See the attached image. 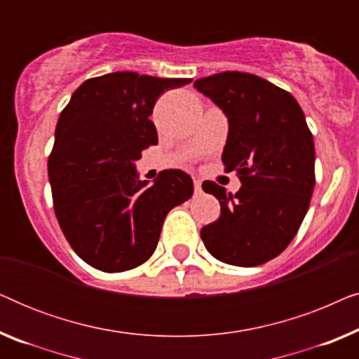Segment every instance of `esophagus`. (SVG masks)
I'll return each mask as SVG.
<instances>
[{
  "label": "esophagus",
  "instance_id": "esophagus-1",
  "mask_svg": "<svg viewBox=\"0 0 359 359\" xmlns=\"http://www.w3.org/2000/svg\"><path fill=\"white\" fill-rule=\"evenodd\" d=\"M193 183H194V191H196V193H201V181L194 178Z\"/></svg>",
  "mask_w": 359,
  "mask_h": 359
}]
</instances>
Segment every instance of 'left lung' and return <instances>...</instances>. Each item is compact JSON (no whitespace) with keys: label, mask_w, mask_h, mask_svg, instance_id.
Segmentation results:
<instances>
[{"label":"left lung","mask_w":359,"mask_h":359,"mask_svg":"<svg viewBox=\"0 0 359 359\" xmlns=\"http://www.w3.org/2000/svg\"><path fill=\"white\" fill-rule=\"evenodd\" d=\"M194 88L229 117L222 163L242 183L235 194L203 183L220 215L201 238L219 262L258 266L286 250L306 217L316 186L312 132L291 93L252 73H215Z\"/></svg>","instance_id":"8db88e82"}]
</instances>
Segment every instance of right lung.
I'll use <instances>...</instances> for the list:
<instances>
[{
	"mask_svg": "<svg viewBox=\"0 0 359 359\" xmlns=\"http://www.w3.org/2000/svg\"><path fill=\"white\" fill-rule=\"evenodd\" d=\"M191 78L116 72L90 78L58 117L48 155L53 209L70 247L106 273L137 268L154 255L161 225L193 196V180L165 170L155 183L137 180L134 161L158 144L149 117L165 91Z\"/></svg>",
	"mask_w": 359,
	"mask_h": 359,
	"instance_id": "add662e5",
	"label": "right lung"
}]
</instances>
